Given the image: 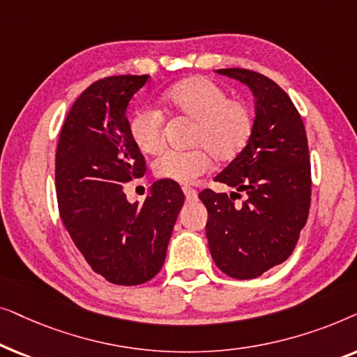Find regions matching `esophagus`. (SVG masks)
<instances>
[{
	"instance_id": "1",
	"label": "esophagus",
	"mask_w": 357,
	"mask_h": 357,
	"mask_svg": "<svg viewBox=\"0 0 357 357\" xmlns=\"http://www.w3.org/2000/svg\"><path fill=\"white\" fill-rule=\"evenodd\" d=\"M183 193H185V198H187V202H195V199L198 198V193L197 190H193L192 187H183Z\"/></svg>"
}]
</instances>
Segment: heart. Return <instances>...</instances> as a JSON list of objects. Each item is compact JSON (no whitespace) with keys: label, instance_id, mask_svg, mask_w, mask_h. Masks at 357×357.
Wrapping results in <instances>:
<instances>
[{"label":"heart","instance_id":"1","mask_svg":"<svg viewBox=\"0 0 357 357\" xmlns=\"http://www.w3.org/2000/svg\"><path fill=\"white\" fill-rule=\"evenodd\" d=\"M164 104L195 121L190 151H165L153 162L155 177L192 183L211 167L213 155L221 162L236 159L252 138L255 119L250 105L231 99L229 92L206 77H190L165 91ZM130 136L144 154H154L164 143V116L144 107L130 120Z\"/></svg>","mask_w":357,"mask_h":357}]
</instances>
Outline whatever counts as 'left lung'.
<instances>
[{
	"mask_svg": "<svg viewBox=\"0 0 357 357\" xmlns=\"http://www.w3.org/2000/svg\"><path fill=\"white\" fill-rule=\"evenodd\" d=\"M250 87L255 126L245 149L216 175L236 188L231 195L203 190L206 237L219 270L252 280L286 261L294 252L310 208V155L299 112L270 77L243 68L218 70ZM242 205H234L240 193Z\"/></svg>",
	"mask_w": 357,
	"mask_h": 357,
	"instance_id": "left-lung-1",
	"label": "left lung"
}]
</instances>
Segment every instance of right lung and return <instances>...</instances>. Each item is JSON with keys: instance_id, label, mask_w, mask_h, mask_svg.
Here are the masks:
<instances>
[{"instance_id": "right-lung-1", "label": "right lung", "mask_w": 357, "mask_h": 357, "mask_svg": "<svg viewBox=\"0 0 357 357\" xmlns=\"http://www.w3.org/2000/svg\"><path fill=\"white\" fill-rule=\"evenodd\" d=\"M149 76H109L73 104L55 159L60 218L97 275L120 286L153 280L164 265L185 195L158 180L143 204L130 203L123 185L143 177L146 160L131 141L126 109Z\"/></svg>"}]
</instances>
